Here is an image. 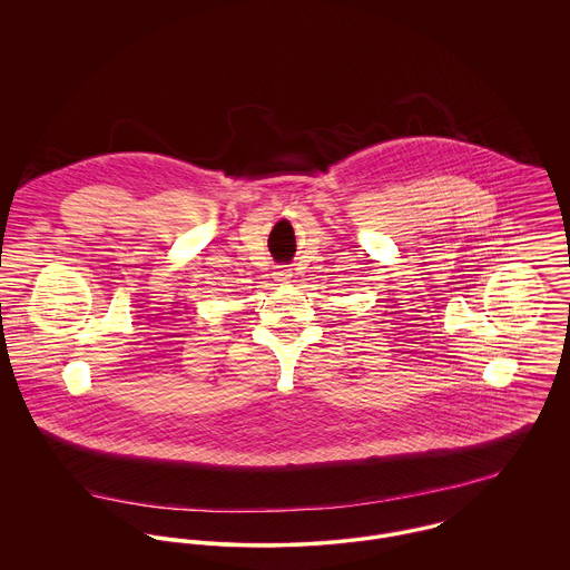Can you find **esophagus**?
<instances>
[{"instance_id":"esophagus-1","label":"esophagus","mask_w":570,"mask_h":570,"mask_svg":"<svg viewBox=\"0 0 570 570\" xmlns=\"http://www.w3.org/2000/svg\"><path fill=\"white\" fill-rule=\"evenodd\" d=\"M274 276H276V281L287 283L292 278V269H278V272H274Z\"/></svg>"}]
</instances>
